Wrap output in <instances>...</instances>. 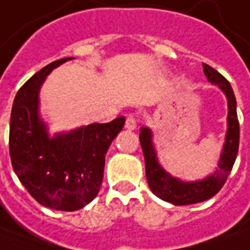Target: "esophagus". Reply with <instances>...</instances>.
<instances>
[{"mask_svg": "<svg viewBox=\"0 0 250 250\" xmlns=\"http://www.w3.org/2000/svg\"><path fill=\"white\" fill-rule=\"evenodd\" d=\"M136 125H138L136 118H135L133 115H128V117H126V121H125V128L128 130H133L136 129Z\"/></svg>", "mask_w": 250, "mask_h": 250, "instance_id": "obj_1", "label": "esophagus"}]
</instances>
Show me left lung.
Masks as SVG:
<instances>
[{
	"mask_svg": "<svg viewBox=\"0 0 250 250\" xmlns=\"http://www.w3.org/2000/svg\"><path fill=\"white\" fill-rule=\"evenodd\" d=\"M203 72L207 81L218 86L226 94L228 101V117H227V133L223 151L218 160L217 169L203 179H197L192 182H185L168 174L160 166L156 149L153 145V133L149 128L140 129L139 140L145 156L146 166V178L151 192L160 199L172 203L175 206L195 205L205 202L213 197L217 192L224 187L227 178L234 167L238 147H239V122L236 115V100L234 90L226 78L211 68L210 65L203 63Z\"/></svg>",
	"mask_w": 250,
	"mask_h": 250,
	"instance_id": "1",
	"label": "left lung"
}]
</instances>
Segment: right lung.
<instances>
[{
  "mask_svg": "<svg viewBox=\"0 0 250 250\" xmlns=\"http://www.w3.org/2000/svg\"><path fill=\"white\" fill-rule=\"evenodd\" d=\"M62 58L48 63L16 93L9 124V154L16 177L45 207L75 211L97 196L103 182L105 153L125 118L90 124L69 132L48 135L39 112V91L47 75Z\"/></svg>",
  "mask_w": 250,
  "mask_h": 250,
  "instance_id": "right-lung-1",
  "label": "right lung"
}]
</instances>
